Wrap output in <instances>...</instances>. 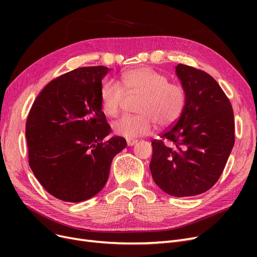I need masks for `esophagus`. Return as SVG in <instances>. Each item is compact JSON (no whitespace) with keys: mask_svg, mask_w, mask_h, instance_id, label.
<instances>
[{"mask_svg":"<svg viewBox=\"0 0 257 257\" xmlns=\"http://www.w3.org/2000/svg\"><path fill=\"white\" fill-rule=\"evenodd\" d=\"M126 144H127L128 147H132V146H134L135 144H137V141H136V139H126Z\"/></svg>","mask_w":257,"mask_h":257,"instance_id":"1","label":"esophagus"}]
</instances>
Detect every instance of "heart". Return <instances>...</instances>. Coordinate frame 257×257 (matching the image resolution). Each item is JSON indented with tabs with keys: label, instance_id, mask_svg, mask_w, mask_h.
I'll list each match as a JSON object with an SVG mask.
<instances>
[{
	"label": "heart",
	"instance_id": "heart-1",
	"mask_svg": "<svg viewBox=\"0 0 257 257\" xmlns=\"http://www.w3.org/2000/svg\"><path fill=\"white\" fill-rule=\"evenodd\" d=\"M122 85L108 80L100 88L103 112L114 118L119 114L123 98L127 94H143L137 111L139 114L123 115L112 123L116 135L127 139L151 134L157 122L168 127L178 121L185 105V94L180 85L169 83L167 76L155 69L141 66L130 69L121 76Z\"/></svg>",
	"mask_w": 257,
	"mask_h": 257
}]
</instances>
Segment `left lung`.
<instances>
[{
    "instance_id": "obj_1",
    "label": "left lung",
    "mask_w": 257,
    "mask_h": 257,
    "mask_svg": "<svg viewBox=\"0 0 257 257\" xmlns=\"http://www.w3.org/2000/svg\"><path fill=\"white\" fill-rule=\"evenodd\" d=\"M185 105L174 126L152 144L150 170L161 190L176 197L211 189L235 144L231 104L211 76L184 64L176 66ZM168 141L170 146H166Z\"/></svg>"
}]
</instances>
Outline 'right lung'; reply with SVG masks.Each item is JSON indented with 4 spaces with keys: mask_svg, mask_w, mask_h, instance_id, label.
<instances>
[{
    "mask_svg": "<svg viewBox=\"0 0 257 257\" xmlns=\"http://www.w3.org/2000/svg\"><path fill=\"white\" fill-rule=\"evenodd\" d=\"M106 66L79 67L50 81L29 112V165L52 196L80 203L102 190L111 161L126 147L111 132L100 104Z\"/></svg>",
    "mask_w": 257,
    "mask_h": 257,
    "instance_id": "obj_1",
    "label": "right lung"
}]
</instances>
